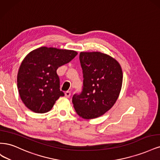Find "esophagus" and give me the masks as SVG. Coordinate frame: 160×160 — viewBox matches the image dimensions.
Here are the masks:
<instances>
[{
	"label": "esophagus",
	"mask_w": 160,
	"mask_h": 160,
	"mask_svg": "<svg viewBox=\"0 0 160 160\" xmlns=\"http://www.w3.org/2000/svg\"><path fill=\"white\" fill-rule=\"evenodd\" d=\"M65 97L67 98H69V97L71 96V92L70 91H66L65 93Z\"/></svg>",
	"instance_id": "1"
}]
</instances>
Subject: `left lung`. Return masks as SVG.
<instances>
[{"mask_svg":"<svg viewBox=\"0 0 160 160\" xmlns=\"http://www.w3.org/2000/svg\"><path fill=\"white\" fill-rule=\"evenodd\" d=\"M83 87L72 98L77 113L84 119L103 115L117 101L122 88L123 72L119 62L100 52H81Z\"/></svg>","mask_w":160,"mask_h":160,"instance_id":"1","label":"left lung"}]
</instances>
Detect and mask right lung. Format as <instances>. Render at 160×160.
Returning <instances> with one entry per match:
<instances>
[{
	"instance_id": "right-lung-1",
	"label": "right lung",
	"mask_w": 160,
	"mask_h": 160,
	"mask_svg": "<svg viewBox=\"0 0 160 160\" xmlns=\"http://www.w3.org/2000/svg\"><path fill=\"white\" fill-rule=\"evenodd\" d=\"M77 55L74 51L42 47L26 56L18 70L17 87L27 108L38 113H47L65 95L59 89L57 70Z\"/></svg>"
}]
</instances>
